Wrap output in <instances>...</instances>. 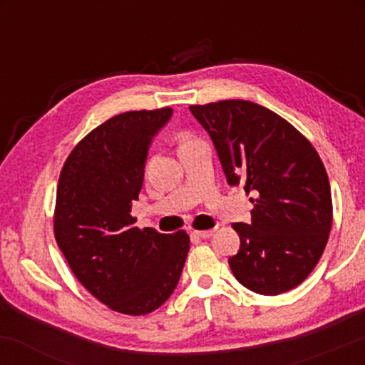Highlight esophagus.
I'll list each match as a JSON object with an SVG mask.
<instances>
[{"instance_id": "obj_1", "label": "esophagus", "mask_w": 365, "mask_h": 365, "mask_svg": "<svg viewBox=\"0 0 365 365\" xmlns=\"http://www.w3.org/2000/svg\"><path fill=\"white\" fill-rule=\"evenodd\" d=\"M215 235V230H194L192 232V237L195 238H209Z\"/></svg>"}]
</instances>
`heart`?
Segmentation results:
<instances>
[{"mask_svg": "<svg viewBox=\"0 0 365 365\" xmlns=\"http://www.w3.org/2000/svg\"><path fill=\"white\" fill-rule=\"evenodd\" d=\"M188 140H194V139H192V137H188V135L180 137V144H183V142H188Z\"/></svg>", "mask_w": 365, "mask_h": 365, "instance_id": "obj_1", "label": "heart"}]
</instances>
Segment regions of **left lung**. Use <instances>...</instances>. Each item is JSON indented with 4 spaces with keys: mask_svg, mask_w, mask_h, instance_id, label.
<instances>
[{
    "mask_svg": "<svg viewBox=\"0 0 365 365\" xmlns=\"http://www.w3.org/2000/svg\"><path fill=\"white\" fill-rule=\"evenodd\" d=\"M230 185L254 194L252 223H233L240 250L233 276L261 295H279L312 273L328 244L333 202L328 173L302 133L274 111L244 99L192 104Z\"/></svg>",
    "mask_w": 365,
    "mask_h": 365,
    "instance_id": "left-lung-1",
    "label": "left lung"
}]
</instances>
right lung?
Instances as JSON below:
<instances>
[{"instance_id":"right-lung-1","label":"right lung","mask_w":365,"mask_h":365,"mask_svg":"<svg viewBox=\"0 0 365 365\" xmlns=\"http://www.w3.org/2000/svg\"><path fill=\"white\" fill-rule=\"evenodd\" d=\"M171 108L127 111L87 133L63 165L54 204V238L75 278L111 311L144 316L177 287L190 237L135 226L154 133Z\"/></svg>"}]
</instances>
